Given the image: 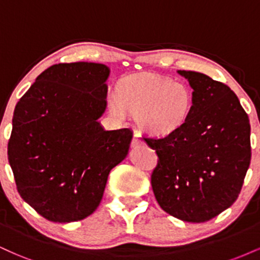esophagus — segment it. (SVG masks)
I'll return each instance as SVG.
<instances>
[{
  "mask_svg": "<svg viewBox=\"0 0 260 260\" xmlns=\"http://www.w3.org/2000/svg\"><path fill=\"white\" fill-rule=\"evenodd\" d=\"M131 144H132V147H138V145L144 144V140L142 139V137H140L139 133L136 132V133H134L132 143H131Z\"/></svg>",
  "mask_w": 260,
  "mask_h": 260,
  "instance_id": "1",
  "label": "esophagus"
}]
</instances>
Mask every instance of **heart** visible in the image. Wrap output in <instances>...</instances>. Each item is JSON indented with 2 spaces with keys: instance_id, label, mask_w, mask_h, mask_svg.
<instances>
[{
  "instance_id": "heart-1",
  "label": "heart",
  "mask_w": 260,
  "mask_h": 260,
  "mask_svg": "<svg viewBox=\"0 0 260 260\" xmlns=\"http://www.w3.org/2000/svg\"><path fill=\"white\" fill-rule=\"evenodd\" d=\"M107 106L118 120H124L127 111L137 113L144 132L166 138L180 132L189 120L193 91L186 83L168 77L140 74L122 82L118 95H110Z\"/></svg>"
}]
</instances>
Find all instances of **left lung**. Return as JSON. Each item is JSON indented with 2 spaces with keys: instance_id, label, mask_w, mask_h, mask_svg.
I'll return each mask as SVG.
<instances>
[{
  "instance_id": "8db88e82",
  "label": "left lung",
  "mask_w": 260,
  "mask_h": 260,
  "mask_svg": "<svg viewBox=\"0 0 260 260\" xmlns=\"http://www.w3.org/2000/svg\"><path fill=\"white\" fill-rule=\"evenodd\" d=\"M193 89V111L180 132L148 138L156 151L151 187L162 210L187 222H205L236 202L250 164L249 118L228 85L178 71Z\"/></svg>"
}]
</instances>
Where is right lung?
Wrapping results in <instances>:
<instances>
[{
  "mask_svg": "<svg viewBox=\"0 0 260 260\" xmlns=\"http://www.w3.org/2000/svg\"><path fill=\"white\" fill-rule=\"evenodd\" d=\"M109 67L53 64L14 109L8 162L18 193L53 222L85 219L99 207L110 171L127 156L128 128L105 131Z\"/></svg>",
  "mask_w": 260,
  "mask_h": 260,
  "instance_id": "add662e5",
  "label": "right lung"
}]
</instances>
